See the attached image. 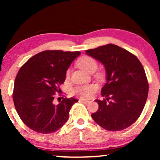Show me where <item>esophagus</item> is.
I'll return each instance as SVG.
<instances>
[{
  "instance_id": "obj_1",
  "label": "esophagus",
  "mask_w": 160,
  "mask_h": 160,
  "mask_svg": "<svg viewBox=\"0 0 160 160\" xmlns=\"http://www.w3.org/2000/svg\"><path fill=\"white\" fill-rule=\"evenodd\" d=\"M79 102H82V103H84V104H89V102H90V101H88V100H83V99H80Z\"/></svg>"
}]
</instances>
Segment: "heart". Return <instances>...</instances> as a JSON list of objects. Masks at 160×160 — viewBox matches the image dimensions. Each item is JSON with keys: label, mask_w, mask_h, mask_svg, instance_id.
I'll return each mask as SVG.
<instances>
[{"label": "heart", "mask_w": 160, "mask_h": 160, "mask_svg": "<svg viewBox=\"0 0 160 160\" xmlns=\"http://www.w3.org/2000/svg\"><path fill=\"white\" fill-rule=\"evenodd\" d=\"M78 66L84 71L88 73H92L97 68V63L93 58L88 56H85L81 57L78 61ZM70 71L67 70L66 76L69 78ZM97 88L94 85H86L82 86H78L72 90V94L82 99H88L95 92Z\"/></svg>", "instance_id": "b5f03b06"}]
</instances>
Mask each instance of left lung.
I'll return each mask as SVG.
<instances>
[{"instance_id": "1", "label": "left lung", "mask_w": 160, "mask_h": 160, "mask_svg": "<svg viewBox=\"0 0 160 160\" xmlns=\"http://www.w3.org/2000/svg\"><path fill=\"white\" fill-rule=\"evenodd\" d=\"M85 53L97 59L106 69L107 82L103 100L96 99L99 109L93 120L107 131H118L134 123L141 114L148 95L145 70L136 56L124 48L109 44Z\"/></svg>"}]
</instances>
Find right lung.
<instances>
[{
  "label": "right lung",
  "instance_id": "add662e5",
  "mask_svg": "<svg viewBox=\"0 0 160 160\" xmlns=\"http://www.w3.org/2000/svg\"><path fill=\"white\" fill-rule=\"evenodd\" d=\"M80 51L47 50L32 56L16 76L12 99L21 120L34 131L42 134L58 131L69 118L72 105L78 100L63 98L58 104L54 95L66 80L68 68Z\"/></svg>",
  "mask_w": 160,
  "mask_h": 160
}]
</instances>
